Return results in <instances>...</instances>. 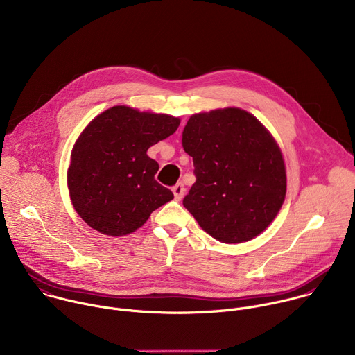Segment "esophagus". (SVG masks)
Segmentation results:
<instances>
[{
  "mask_svg": "<svg viewBox=\"0 0 355 355\" xmlns=\"http://www.w3.org/2000/svg\"><path fill=\"white\" fill-rule=\"evenodd\" d=\"M173 192H174V196L177 200H181L184 193H185V188H184V184L182 182H178L173 187Z\"/></svg>",
  "mask_w": 355,
  "mask_h": 355,
  "instance_id": "1",
  "label": "esophagus"
}]
</instances>
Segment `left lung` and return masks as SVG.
<instances>
[{"label": "left lung", "mask_w": 355, "mask_h": 355, "mask_svg": "<svg viewBox=\"0 0 355 355\" xmlns=\"http://www.w3.org/2000/svg\"><path fill=\"white\" fill-rule=\"evenodd\" d=\"M195 184L182 204L214 239L236 244L264 232L286 193L282 153L261 122L240 108L195 114L182 132Z\"/></svg>", "instance_id": "8db88e82"}]
</instances>
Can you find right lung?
Returning a JSON list of instances; mask_svg holds the SVG:
<instances>
[{"mask_svg": "<svg viewBox=\"0 0 355 355\" xmlns=\"http://www.w3.org/2000/svg\"><path fill=\"white\" fill-rule=\"evenodd\" d=\"M180 119L118 105L99 114L77 139L67 171L70 198L81 219L103 234L125 236L170 202L159 184L150 146L171 136Z\"/></svg>", "mask_w": 355, "mask_h": 355, "instance_id": "add662e5", "label": "right lung"}]
</instances>
